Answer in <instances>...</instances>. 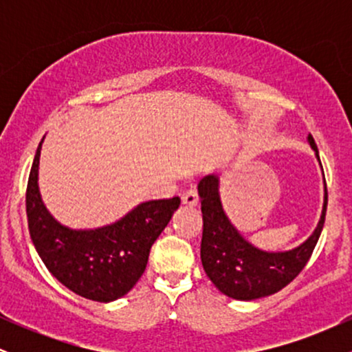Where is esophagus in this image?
Listing matches in <instances>:
<instances>
[{
    "label": "esophagus",
    "instance_id": "34e87169",
    "mask_svg": "<svg viewBox=\"0 0 352 352\" xmlns=\"http://www.w3.org/2000/svg\"><path fill=\"white\" fill-rule=\"evenodd\" d=\"M182 204L187 205V207H195V205L199 204V195H197V192H193V190L185 192L184 195H182Z\"/></svg>",
    "mask_w": 352,
    "mask_h": 352
}]
</instances>
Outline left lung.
<instances>
[{"mask_svg":"<svg viewBox=\"0 0 352 352\" xmlns=\"http://www.w3.org/2000/svg\"><path fill=\"white\" fill-rule=\"evenodd\" d=\"M308 142L319 160L318 147L311 135H308ZM199 195L204 215L200 246L201 265L207 276L221 293L241 301L258 300L278 293L301 273L324 227L328 208V190L324 182V204L321 218L308 240L288 252H263L246 241L228 220L220 200L218 177L215 173L200 180Z\"/></svg>","mask_w":352,"mask_h":352,"instance_id":"8db88e82","label":"left lung"}]
</instances>
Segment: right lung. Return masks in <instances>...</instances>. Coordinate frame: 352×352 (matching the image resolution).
<instances>
[{
	"instance_id": "obj_1",
	"label": "right lung",
	"mask_w": 352,
	"mask_h": 352,
	"mask_svg": "<svg viewBox=\"0 0 352 352\" xmlns=\"http://www.w3.org/2000/svg\"><path fill=\"white\" fill-rule=\"evenodd\" d=\"M44 139V137H43ZM39 142L26 188L28 227L36 252L56 280L99 302L122 298L145 272L148 253L180 205L179 197L137 205L127 215L94 230H72L47 212L38 187Z\"/></svg>"
}]
</instances>
